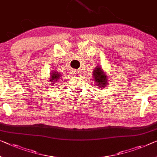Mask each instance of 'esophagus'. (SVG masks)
I'll return each instance as SVG.
<instances>
[{"mask_svg":"<svg viewBox=\"0 0 157 157\" xmlns=\"http://www.w3.org/2000/svg\"><path fill=\"white\" fill-rule=\"evenodd\" d=\"M72 74L75 76H79L81 75V72L78 70V69H73L72 70Z\"/></svg>","mask_w":157,"mask_h":157,"instance_id":"34e87169","label":"esophagus"}]
</instances>
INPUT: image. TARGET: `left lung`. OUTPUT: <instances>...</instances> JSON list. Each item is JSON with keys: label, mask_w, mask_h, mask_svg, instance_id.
Returning a JSON list of instances; mask_svg holds the SVG:
<instances>
[{"label": "left lung", "mask_w": 157, "mask_h": 157, "mask_svg": "<svg viewBox=\"0 0 157 157\" xmlns=\"http://www.w3.org/2000/svg\"><path fill=\"white\" fill-rule=\"evenodd\" d=\"M93 78L95 79V83L97 85L100 86V87L106 86L107 82V78L105 74L103 73L102 69L100 67H96L94 69L93 71Z\"/></svg>", "instance_id": "obj_1"}]
</instances>
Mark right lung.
Wrapping results in <instances>:
<instances>
[{
	"label": "right lung",
	"mask_w": 157,
	"mask_h": 157,
	"mask_svg": "<svg viewBox=\"0 0 157 157\" xmlns=\"http://www.w3.org/2000/svg\"><path fill=\"white\" fill-rule=\"evenodd\" d=\"M60 74L57 73V72H52V75H51V80L52 81H56L58 80V79H59L60 78Z\"/></svg>",
	"instance_id": "right-lung-1"
}]
</instances>
